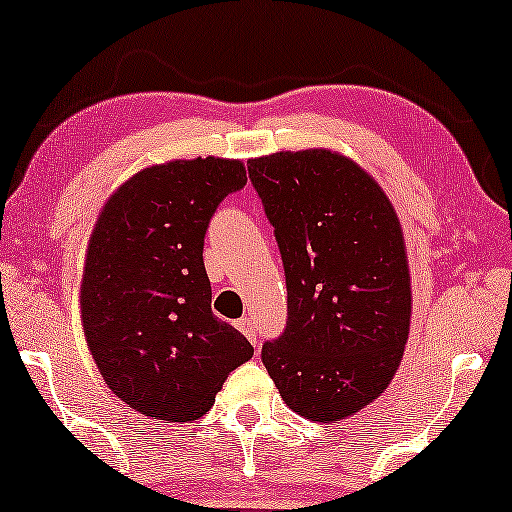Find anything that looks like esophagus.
<instances>
[{"mask_svg":"<svg viewBox=\"0 0 512 512\" xmlns=\"http://www.w3.org/2000/svg\"><path fill=\"white\" fill-rule=\"evenodd\" d=\"M236 327H239L241 334L246 336L250 343L257 345V327H255V320H253V318H241V320H236Z\"/></svg>","mask_w":512,"mask_h":512,"instance_id":"34e87169","label":"esophagus"}]
</instances>
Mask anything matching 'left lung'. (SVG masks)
I'll use <instances>...</instances> for the list:
<instances>
[{
	"mask_svg": "<svg viewBox=\"0 0 512 512\" xmlns=\"http://www.w3.org/2000/svg\"><path fill=\"white\" fill-rule=\"evenodd\" d=\"M285 266L287 327L262 359L280 397L341 422L392 383L410 334V269L392 201L329 148L248 160Z\"/></svg>",
	"mask_w": 512,
	"mask_h": 512,
	"instance_id": "8db88e82",
	"label": "left lung"
}]
</instances>
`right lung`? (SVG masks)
Masks as SVG:
<instances>
[{
    "label": "right lung",
    "mask_w": 512,
    "mask_h": 512,
    "mask_svg": "<svg viewBox=\"0 0 512 512\" xmlns=\"http://www.w3.org/2000/svg\"><path fill=\"white\" fill-rule=\"evenodd\" d=\"M246 181V164L225 157L153 164L97 215L78 299L85 341L109 390L141 415L197 420L253 357L213 315L201 255L215 208Z\"/></svg>",
    "instance_id": "right-lung-1"
}]
</instances>
